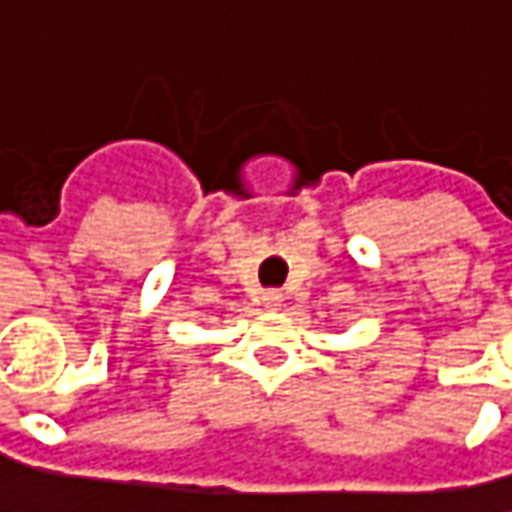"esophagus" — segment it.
<instances>
[{
	"label": "esophagus",
	"mask_w": 512,
	"mask_h": 512,
	"mask_svg": "<svg viewBox=\"0 0 512 512\" xmlns=\"http://www.w3.org/2000/svg\"><path fill=\"white\" fill-rule=\"evenodd\" d=\"M279 303H282V294H279V291H265V294H262V306H265V309L274 311Z\"/></svg>",
	"instance_id": "34e87169"
}]
</instances>
